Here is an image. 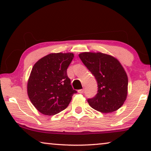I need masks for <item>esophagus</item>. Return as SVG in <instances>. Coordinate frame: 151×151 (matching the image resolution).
Returning a JSON list of instances; mask_svg holds the SVG:
<instances>
[{
	"mask_svg": "<svg viewBox=\"0 0 151 151\" xmlns=\"http://www.w3.org/2000/svg\"><path fill=\"white\" fill-rule=\"evenodd\" d=\"M84 88H82V89L78 90V93H84Z\"/></svg>",
	"mask_w": 151,
	"mask_h": 151,
	"instance_id": "esophagus-1",
	"label": "esophagus"
}]
</instances>
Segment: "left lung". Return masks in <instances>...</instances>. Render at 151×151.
Instances as JSON below:
<instances>
[{"mask_svg":"<svg viewBox=\"0 0 151 151\" xmlns=\"http://www.w3.org/2000/svg\"><path fill=\"white\" fill-rule=\"evenodd\" d=\"M79 57L98 83L97 94L87 100L90 106L104 113L120 108L127 99L128 90V77L120 63L100 52H84Z\"/></svg>","mask_w":151,"mask_h":151,"instance_id":"left-lung-1","label":"left lung"}]
</instances>
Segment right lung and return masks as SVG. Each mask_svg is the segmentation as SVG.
<instances>
[{
	"mask_svg": "<svg viewBox=\"0 0 151 151\" xmlns=\"http://www.w3.org/2000/svg\"><path fill=\"white\" fill-rule=\"evenodd\" d=\"M72 53H50L34 65L27 83V93L33 105L44 115H53L65 110L77 91L67 76Z\"/></svg>",
	"mask_w": 151,
	"mask_h": 151,
	"instance_id": "right-lung-1",
	"label": "right lung"
}]
</instances>
